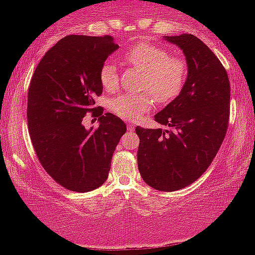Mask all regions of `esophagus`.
<instances>
[{
  "label": "esophagus",
  "mask_w": 255,
  "mask_h": 255,
  "mask_svg": "<svg viewBox=\"0 0 255 255\" xmlns=\"http://www.w3.org/2000/svg\"><path fill=\"white\" fill-rule=\"evenodd\" d=\"M127 127H128V130H129V131H133V130H134V126H133V125L128 124Z\"/></svg>",
  "instance_id": "1"
}]
</instances>
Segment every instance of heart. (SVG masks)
Listing matches in <instances>:
<instances>
[{
  "instance_id": "heart-1",
  "label": "heart",
  "mask_w": 255,
  "mask_h": 255,
  "mask_svg": "<svg viewBox=\"0 0 255 255\" xmlns=\"http://www.w3.org/2000/svg\"><path fill=\"white\" fill-rule=\"evenodd\" d=\"M125 61L142 72L140 90L147 91L141 95H121L110 103L111 110L119 118L139 119L153 104L154 96L160 103H168L177 97L187 79V62L182 57L170 56L162 46L151 43H140L125 54ZM99 81L107 91L119 86L118 68L114 61L108 60L99 71Z\"/></svg>"
}]
</instances>
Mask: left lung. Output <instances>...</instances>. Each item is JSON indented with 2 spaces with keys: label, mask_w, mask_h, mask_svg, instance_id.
Here are the masks:
<instances>
[{
  "label": "left lung",
  "mask_w": 255,
  "mask_h": 255,
  "mask_svg": "<svg viewBox=\"0 0 255 255\" xmlns=\"http://www.w3.org/2000/svg\"><path fill=\"white\" fill-rule=\"evenodd\" d=\"M165 40L183 51L188 75L180 95L154 116L170 129L135 128L137 168L152 188L174 192L197 181L217 154L229 124L230 84L223 64L198 37Z\"/></svg>",
  "instance_id": "8db88e82"
}]
</instances>
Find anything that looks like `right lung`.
Here are the masks:
<instances>
[{"instance_id":"1","label":"right lung","mask_w":255,"mask_h":255,"mask_svg":"<svg viewBox=\"0 0 255 255\" xmlns=\"http://www.w3.org/2000/svg\"><path fill=\"white\" fill-rule=\"evenodd\" d=\"M118 49L110 36H67L46 51L32 75L27 98L32 145L44 170L69 191L90 192L107 181L114 151L127 130L118 116L93 108L103 92L101 67ZM87 112L99 118L96 130L82 126Z\"/></svg>"}]
</instances>
